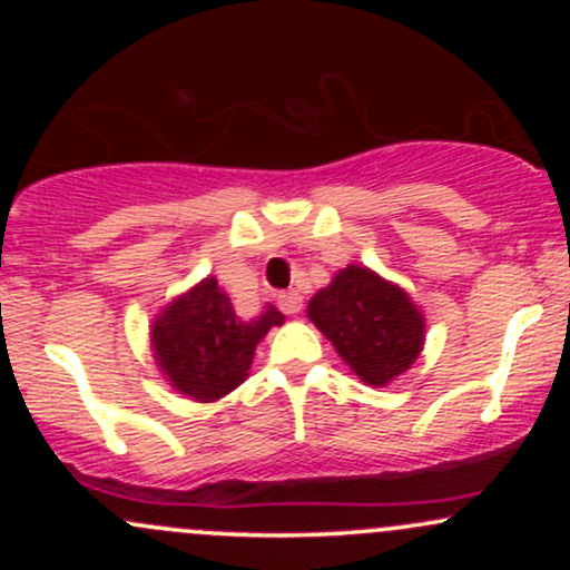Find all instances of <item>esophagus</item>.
Returning <instances> with one entry per match:
<instances>
[{"instance_id":"34e87169","label":"esophagus","mask_w":570,"mask_h":570,"mask_svg":"<svg viewBox=\"0 0 570 570\" xmlns=\"http://www.w3.org/2000/svg\"><path fill=\"white\" fill-rule=\"evenodd\" d=\"M278 305H281V311L286 313V316H294V313H299L303 311V294L299 292H284L278 297Z\"/></svg>"}]
</instances>
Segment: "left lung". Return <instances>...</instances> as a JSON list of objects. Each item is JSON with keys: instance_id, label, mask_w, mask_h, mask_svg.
Segmentation results:
<instances>
[{"instance_id": "1", "label": "left lung", "mask_w": 570, "mask_h": 570, "mask_svg": "<svg viewBox=\"0 0 570 570\" xmlns=\"http://www.w3.org/2000/svg\"><path fill=\"white\" fill-rule=\"evenodd\" d=\"M307 318L367 385L404 375L426 343V316L394 281L367 265L340 267L307 303Z\"/></svg>"}]
</instances>
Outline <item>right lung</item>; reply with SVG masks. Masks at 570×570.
I'll return each mask as SVG.
<instances>
[{
    "label": "right lung",
    "instance_id": "1",
    "mask_svg": "<svg viewBox=\"0 0 570 570\" xmlns=\"http://www.w3.org/2000/svg\"><path fill=\"white\" fill-rule=\"evenodd\" d=\"M284 313L267 303L244 318L214 276L174 297L149 326V348L168 385L193 402H217L238 389L252 370L254 351Z\"/></svg>",
    "mask_w": 570,
    "mask_h": 570
}]
</instances>
